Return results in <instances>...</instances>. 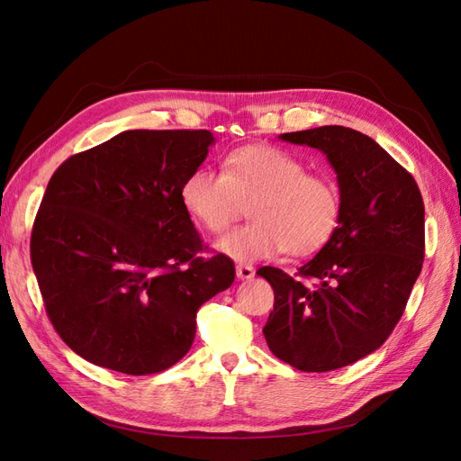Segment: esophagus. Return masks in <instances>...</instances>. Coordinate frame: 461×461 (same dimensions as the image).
Instances as JSON below:
<instances>
[{
  "mask_svg": "<svg viewBox=\"0 0 461 461\" xmlns=\"http://www.w3.org/2000/svg\"><path fill=\"white\" fill-rule=\"evenodd\" d=\"M254 275H256V269L252 267V265H248V263L236 265V276L242 278V281H249V278H254Z\"/></svg>",
  "mask_w": 461,
  "mask_h": 461,
  "instance_id": "obj_1",
  "label": "esophagus"
}]
</instances>
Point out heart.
<instances>
[{
	"label": "heart",
	"mask_w": 461,
	"mask_h": 461,
	"mask_svg": "<svg viewBox=\"0 0 461 461\" xmlns=\"http://www.w3.org/2000/svg\"><path fill=\"white\" fill-rule=\"evenodd\" d=\"M180 200L205 229L222 232L249 204L254 221L222 234L217 248L239 261L275 254L310 256L323 248L340 221V192L334 180L305 173L294 153L269 144H248L222 158V173L196 169Z\"/></svg>",
	"instance_id": "b5f03b06"
}]
</instances>
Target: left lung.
<instances>
[{"label": "left lung", "mask_w": 461, "mask_h": 461, "mask_svg": "<svg viewBox=\"0 0 461 461\" xmlns=\"http://www.w3.org/2000/svg\"><path fill=\"white\" fill-rule=\"evenodd\" d=\"M281 140L325 153L339 180L340 221L296 276L258 271L275 292L263 334L292 367L332 371L383 346L406 310L425 258V205L413 176L354 129L332 124Z\"/></svg>", "instance_id": "8db88e82"}]
</instances>
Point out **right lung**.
<instances>
[{
  "instance_id": "1",
  "label": "right lung",
  "mask_w": 461,
  "mask_h": 461,
  "mask_svg": "<svg viewBox=\"0 0 461 461\" xmlns=\"http://www.w3.org/2000/svg\"><path fill=\"white\" fill-rule=\"evenodd\" d=\"M209 131H124L59 165L32 227L31 259L53 329L94 366L169 369L196 337L200 305L234 281L180 200Z\"/></svg>"
}]
</instances>
